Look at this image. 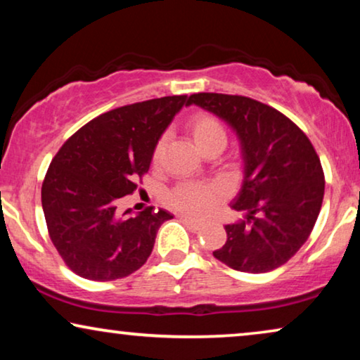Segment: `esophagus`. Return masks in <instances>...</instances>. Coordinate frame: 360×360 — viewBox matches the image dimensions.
I'll return each mask as SVG.
<instances>
[{
	"mask_svg": "<svg viewBox=\"0 0 360 360\" xmlns=\"http://www.w3.org/2000/svg\"><path fill=\"white\" fill-rule=\"evenodd\" d=\"M180 219H181V221H184V223H185V224H188V226H190V228H191V229H193V231H200L201 228H203V224H201V223H198V221L191 219V218H190V216L180 214Z\"/></svg>",
	"mask_w": 360,
	"mask_h": 360,
	"instance_id": "obj_1",
	"label": "esophagus"
}]
</instances>
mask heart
Instances as JSON below:
<instances>
[{
  "instance_id": "1",
  "label": "heart",
  "mask_w": 360,
  "mask_h": 360,
  "mask_svg": "<svg viewBox=\"0 0 360 360\" xmlns=\"http://www.w3.org/2000/svg\"><path fill=\"white\" fill-rule=\"evenodd\" d=\"M190 132L200 150L216 142L226 144V131L218 117L210 112H196L190 120ZM162 159V144L154 152V165ZM223 198V190L211 184H181L167 193V205L175 211L201 219L211 214Z\"/></svg>"
}]
</instances>
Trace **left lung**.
Wrapping results in <instances>:
<instances>
[{
  "label": "left lung",
  "instance_id": "left-lung-1",
  "mask_svg": "<svg viewBox=\"0 0 360 360\" xmlns=\"http://www.w3.org/2000/svg\"><path fill=\"white\" fill-rule=\"evenodd\" d=\"M196 105L238 136L244 176L231 208L244 219L224 226L226 244L213 255L228 267L264 274L307 243L324 196L321 162L307 134L272 106L248 96L195 93Z\"/></svg>",
  "mask_w": 360,
  "mask_h": 360
}]
</instances>
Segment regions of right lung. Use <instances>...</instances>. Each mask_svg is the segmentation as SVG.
<instances>
[{
	"instance_id": "obj_1",
	"label": "right lung",
	"mask_w": 360,
	"mask_h": 360,
	"mask_svg": "<svg viewBox=\"0 0 360 360\" xmlns=\"http://www.w3.org/2000/svg\"><path fill=\"white\" fill-rule=\"evenodd\" d=\"M188 96L116 108L78 129L60 147L42 184V210L53 245L83 278L110 282L136 272L154 248L169 211L117 213L149 172L159 139Z\"/></svg>"
}]
</instances>
